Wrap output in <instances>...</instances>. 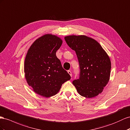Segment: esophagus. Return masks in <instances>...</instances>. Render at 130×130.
<instances>
[{"mask_svg": "<svg viewBox=\"0 0 130 130\" xmlns=\"http://www.w3.org/2000/svg\"><path fill=\"white\" fill-rule=\"evenodd\" d=\"M68 73L70 75V76H72V72L71 71H68Z\"/></svg>", "mask_w": 130, "mask_h": 130, "instance_id": "obj_1", "label": "esophagus"}]
</instances>
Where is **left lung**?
I'll use <instances>...</instances> for the list:
<instances>
[{"label":"left lung","instance_id":"obj_1","mask_svg":"<svg viewBox=\"0 0 130 130\" xmlns=\"http://www.w3.org/2000/svg\"><path fill=\"white\" fill-rule=\"evenodd\" d=\"M67 44L76 52L80 66V76L73 84L80 95L96 97L102 92L110 78L109 57L98 42L86 36L64 37Z\"/></svg>","mask_w":130,"mask_h":130}]
</instances>
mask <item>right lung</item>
I'll return each instance as SVG.
<instances>
[{
  "mask_svg": "<svg viewBox=\"0 0 130 130\" xmlns=\"http://www.w3.org/2000/svg\"><path fill=\"white\" fill-rule=\"evenodd\" d=\"M62 44L60 38L47 34L37 39L27 51L24 63L25 78L32 90L41 96L56 94L62 84L71 78L56 55Z\"/></svg>",
  "mask_w": 130,
  "mask_h": 130,
  "instance_id": "add662e5",
  "label": "right lung"
}]
</instances>
